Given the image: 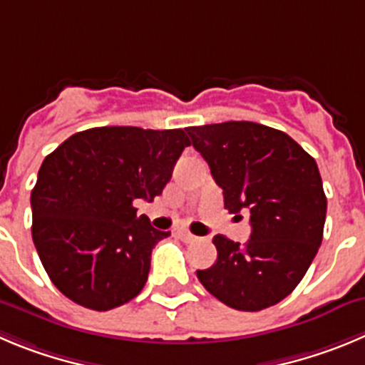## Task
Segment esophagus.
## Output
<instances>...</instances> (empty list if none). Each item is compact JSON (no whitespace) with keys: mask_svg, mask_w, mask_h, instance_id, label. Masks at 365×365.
Instances as JSON below:
<instances>
[{"mask_svg":"<svg viewBox=\"0 0 365 365\" xmlns=\"http://www.w3.org/2000/svg\"><path fill=\"white\" fill-rule=\"evenodd\" d=\"M178 236H180V240L185 241V243H194V241L198 240L196 236H192L190 232H187V230H178Z\"/></svg>","mask_w":365,"mask_h":365,"instance_id":"34e87169","label":"esophagus"}]
</instances>
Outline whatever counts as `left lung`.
I'll use <instances>...</instances> for the list:
<instances>
[{
    "label": "left lung",
    "instance_id": "1",
    "mask_svg": "<svg viewBox=\"0 0 365 365\" xmlns=\"http://www.w3.org/2000/svg\"><path fill=\"white\" fill-rule=\"evenodd\" d=\"M185 131L223 189L225 209L250 210V240L214 236L217 259L196 272L200 282L240 312L277 304L295 290L322 243L328 202L317 162L292 136L255 122Z\"/></svg>",
    "mask_w": 365,
    "mask_h": 365
}]
</instances>
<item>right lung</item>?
Wrapping results in <instances>:
<instances>
[{
	"mask_svg": "<svg viewBox=\"0 0 365 365\" xmlns=\"http://www.w3.org/2000/svg\"><path fill=\"white\" fill-rule=\"evenodd\" d=\"M183 129L106 125L75 133L44 158L32 189V240L61 294L108 312L140 294L155 245L171 232L136 216L189 145Z\"/></svg>",
	"mask_w": 365,
	"mask_h": 365,
	"instance_id": "obj_1",
	"label": "right lung"
}]
</instances>
